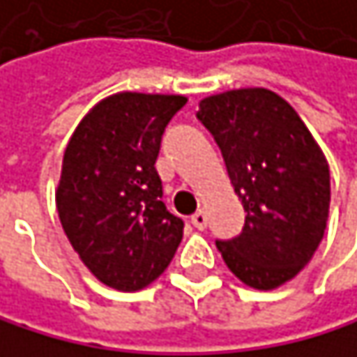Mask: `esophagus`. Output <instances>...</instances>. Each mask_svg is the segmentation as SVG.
Segmentation results:
<instances>
[{
    "label": "esophagus",
    "instance_id": "34e87169",
    "mask_svg": "<svg viewBox=\"0 0 357 357\" xmlns=\"http://www.w3.org/2000/svg\"><path fill=\"white\" fill-rule=\"evenodd\" d=\"M191 223H193V227L204 229V227H206V223H208V217H206V213H204V211L193 213V215H191Z\"/></svg>",
    "mask_w": 357,
    "mask_h": 357
}]
</instances>
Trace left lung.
Returning a JSON list of instances; mask_svg holds the SVG:
<instances>
[{"label": "left lung", "instance_id": "obj_1", "mask_svg": "<svg viewBox=\"0 0 357 357\" xmlns=\"http://www.w3.org/2000/svg\"><path fill=\"white\" fill-rule=\"evenodd\" d=\"M198 119L221 149L245 206L241 236L217 241L245 285L275 289L317 251L330 211V168L298 112L271 89H231L200 102Z\"/></svg>", "mask_w": 357, "mask_h": 357}]
</instances>
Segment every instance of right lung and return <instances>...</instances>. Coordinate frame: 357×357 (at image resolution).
<instances>
[{
    "mask_svg": "<svg viewBox=\"0 0 357 357\" xmlns=\"http://www.w3.org/2000/svg\"><path fill=\"white\" fill-rule=\"evenodd\" d=\"M185 96L121 91L74 130L55 191L63 231L98 281L138 291L172 261L183 221L162 202L155 170L164 130Z\"/></svg>",
    "mask_w": 357,
    "mask_h": 357,
    "instance_id": "add662e5",
    "label": "right lung"
}]
</instances>
